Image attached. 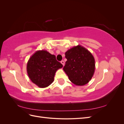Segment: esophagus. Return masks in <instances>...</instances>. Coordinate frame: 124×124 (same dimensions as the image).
Returning a JSON list of instances; mask_svg holds the SVG:
<instances>
[{
    "instance_id": "1",
    "label": "esophagus",
    "mask_w": 124,
    "mask_h": 124,
    "mask_svg": "<svg viewBox=\"0 0 124 124\" xmlns=\"http://www.w3.org/2000/svg\"><path fill=\"white\" fill-rule=\"evenodd\" d=\"M61 62L62 64L63 65V66H64V65H65V62L63 61H62Z\"/></svg>"
}]
</instances>
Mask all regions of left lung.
<instances>
[{"instance_id": "obj_1", "label": "left lung", "mask_w": 124, "mask_h": 124, "mask_svg": "<svg viewBox=\"0 0 124 124\" xmlns=\"http://www.w3.org/2000/svg\"><path fill=\"white\" fill-rule=\"evenodd\" d=\"M67 61L63 68L69 80L76 85L83 86L91 81L95 70V61L92 54L80 45L65 53Z\"/></svg>"}]
</instances>
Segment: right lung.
<instances>
[{
    "label": "right lung",
    "instance_id": "add662e5",
    "mask_svg": "<svg viewBox=\"0 0 124 124\" xmlns=\"http://www.w3.org/2000/svg\"><path fill=\"white\" fill-rule=\"evenodd\" d=\"M62 67L54 55L46 50H39L29 58L27 72L33 83L40 88H46L53 83L56 72Z\"/></svg>",
    "mask_w": 124,
    "mask_h": 124
}]
</instances>
